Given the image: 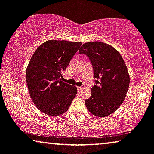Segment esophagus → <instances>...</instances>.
Masks as SVG:
<instances>
[{
	"label": "esophagus",
	"instance_id": "esophagus-1",
	"mask_svg": "<svg viewBox=\"0 0 154 154\" xmlns=\"http://www.w3.org/2000/svg\"><path fill=\"white\" fill-rule=\"evenodd\" d=\"M82 89V87H77V91H78V92H80Z\"/></svg>",
	"mask_w": 154,
	"mask_h": 154
}]
</instances>
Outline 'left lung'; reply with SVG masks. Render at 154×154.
Here are the masks:
<instances>
[{
  "label": "left lung",
  "instance_id": "obj_1",
  "mask_svg": "<svg viewBox=\"0 0 154 154\" xmlns=\"http://www.w3.org/2000/svg\"><path fill=\"white\" fill-rule=\"evenodd\" d=\"M79 54H85L93 65L95 85L91 96L85 100L88 110L104 117L112 114L123 103L130 85V75L120 54L103 42L84 43Z\"/></svg>",
  "mask_w": 154,
  "mask_h": 154
}]
</instances>
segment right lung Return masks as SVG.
Instances as JSON below:
<instances>
[{"label":"right lung","instance_id":"right-lung-1","mask_svg":"<svg viewBox=\"0 0 154 154\" xmlns=\"http://www.w3.org/2000/svg\"><path fill=\"white\" fill-rule=\"evenodd\" d=\"M82 43L66 40H48L32 56L26 70V82L32 100L42 112L59 116L68 110L77 88L61 81Z\"/></svg>","mask_w":154,"mask_h":154}]
</instances>
